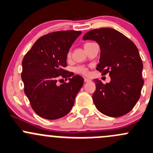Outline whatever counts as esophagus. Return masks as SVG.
<instances>
[{
	"instance_id": "obj_1",
	"label": "esophagus",
	"mask_w": 153,
	"mask_h": 153,
	"mask_svg": "<svg viewBox=\"0 0 153 153\" xmlns=\"http://www.w3.org/2000/svg\"><path fill=\"white\" fill-rule=\"evenodd\" d=\"M84 81L85 82H91V80L90 79H88V78H85L84 79Z\"/></svg>"
}]
</instances>
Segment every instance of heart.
<instances>
[{
	"mask_svg": "<svg viewBox=\"0 0 153 153\" xmlns=\"http://www.w3.org/2000/svg\"><path fill=\"white\" fill-rule=\"evenodd\" d=\"M76 71L77 73L82 74H87L88 71L85 68L82 67V66H79V67H77L76 68Z\"/></svg>",
	"mask_w": 153,
	"mask_h": 153,
	"instance_id": "obj_1",
	"label": "heart"
}]
</instances>
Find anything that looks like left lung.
Segmentation results:
<instances>
[{
    "label": "left lung",
    "mask_w": 153,
    "mask_h": 153,
    "mask_svg": "<svg viewBox=\"0 0 153 153\" xmlns=\"http://www.w3.org/2000/svg\"><path fill=\"white\" fill-rule=\"evenodd\" d=\"M82 39L97 42L100 57L97 70L103 75L109 73L111 77V82L105 85L97 79H94L95 106L109 117L127 114L138 101L143 85V62L137 47L126 36L111 28L91 30Z\"/></svg>",
    "instance_id": "8db88e82"
}]
</instances>
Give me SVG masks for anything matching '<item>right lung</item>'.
<instances>
[{"instance_id": "add662e5", "label": "right lung", "mask_w": 153, "mask_h": 153, "mask_svg": "<svg viewBox=\"0 0 153 153\" xmlns=\"http://www.w3.org/2000/svg\"><path fill=\"white\" fill-rule=\"evenodd\" d=\"M81 31L66 30L39 38L22 61V79L25 93L35 112L48 120L61 118L74 106L84 79L64 70L70 48ZM60 75L69 78L68 83L56 85Z\"/></svg>"}]
</instances>
